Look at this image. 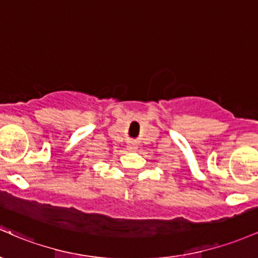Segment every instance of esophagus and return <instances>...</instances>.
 <instances>
[{"instance_id":"34e87169","label":"esophagus","mask_w":258,"mask_h":258,"mask_svg":"<svg viewBox=\"0 0 258 258\" xmlns=\"http://www.w3.org/2000/svg\"><path fill=\"white\" fill-rule=\"evenodd\" d=\"M135 149H137V144L133 143V141H132V143L128 144V150H130V151H134Z\"/></svg>"}]
</instances>
